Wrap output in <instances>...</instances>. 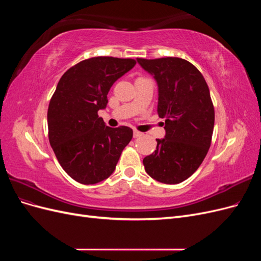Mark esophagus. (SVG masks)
I'll use <instances>...</instances> for the list:
<instances>
[{"label": "esophagus", "mask_w": 261, "mask_h": 261, "mask_svg": "<svg viewBox=\"0 0 261 261\" xmlns=\"http://www.w3.org/2000/svg\"><path fill=\"white\" fill-rule=\"evenodd\" d=\"M134 138H138V137H140L141 135H143V133H140V132H138V130H134Z\"/></svg>", "instance_id": "1"}]
</instances>
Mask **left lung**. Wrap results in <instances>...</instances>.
<instances>
[{"label":"left lung","instance_id":"left-lung-1","mask_svg":"<svg viewBox=\"0 0 261 261\" xmlns=\"http://www.w3.org/2000/svg\"><path fill=\"white\" fill-rule=\"evenodd\" d=\"M158 85V114L165 118V136L143 160L155 180L178 184L202 163L210 148L215 109L208 85L192 63L179 58L137 59Z\"/></svg>","mask_w":261,"mask_h":261}]
</instances>
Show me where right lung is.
I'll return each mask as SVG.
<instances>
[{
  "mask_svg": "<svg viewBox=\"0 0 261 261\" xmlns=\"http://www.w3.org/2000/svg\"><path fill=\"white\" fill-rule=\"evenodd\" d=\"M135 64L133 59L97 57L61 77L48 109L49 140L61 167L78 183L108 178L133 138L132 128L109 127L98 111L107 108L112 85Z\"/></svg>",
  "mask_w": 261,
  "mask_h": 261,
  "instance_id": "add662e5",
  "label": "right lung"
}]
</instances>
